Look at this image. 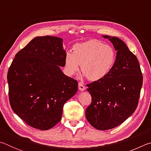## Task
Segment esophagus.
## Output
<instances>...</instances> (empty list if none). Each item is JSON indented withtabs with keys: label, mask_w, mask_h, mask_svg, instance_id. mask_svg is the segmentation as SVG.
<instances>
[{
	"label": "esophagus",
	"mask_w": 151,
	"mask_h": 151,
	"mask_svg": "<svg viewBox=\"0 0 151 151\" xmlns=\"http://www.w3.org/2000/svg\"><path fill=\"white\" fill-rule=\"evenodd\" d=\"M78 89L80 91H84L85 90V85H83V83H78Z\"/></svg>",
	"instance_id": "obj_1"
}]
</instances>
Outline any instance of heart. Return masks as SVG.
<instances>
[{
	"label": "heart",
	"mask_w": 151,
	"mask_h": 151,
	"mask_svg": "<svg viewBox=\"0 0 151 151\" xmlns=\"http://www.w3.org/2000/svg\"><path fill=\"white\" fill-rule=\"evenodd\" d=\"M116 52L109 45L98 40L78 43L73 48V53L67 52L65 64L67 73L75 75L81 65V70L90 81L104 77L114 65Z\"/></svg>",
	"instance_id": "b5f03b06"
}]
</instances>
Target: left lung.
<instances>
[{
  "label": "left lung",
  "instance_id": "left-lung-1",
  "mask_svg": "<svg viewBox=\"0 0 151 151\" xmlns=\"http://www.w3.org/2000/svg\"><path fill=\"white\" fill-rule=\"evenodd\" d=\"M117 52L111 70L103 78L86 85L92 96L86 118L96 129L105 131L122 124L139 103L142 75L136 56L119 38L103 36Z\"/></svg>",
  "mask_w": 151,
  "mask_h": 151
}]
</instances>
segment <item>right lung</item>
<instances>
[{
	"label": "right lung",
	"mask_w": 151,
	"mask_h": 151,
	"mask_svg": "<svg viewBox=\"0 0 151 151\" xmlns=\"http://www.w3.org/2000/svg\"><path fill=\"white\" fill-rule=\"evenodd\" d=\"M63 39L44 36L32 39L15 55L7 74L11 106L26 123L46 131L55 127L65 103L78 91V82L64 74Z\"/></svg>",
	"instance_id": "obj_1"
}]
</instances>
